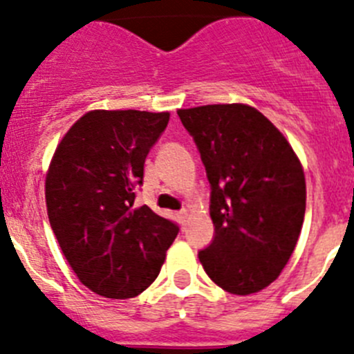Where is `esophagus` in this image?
<instances>
[{
    "label": "esophagus",
    "mask_w": 354,
    "mask_h": 354,
    "mask_svg": "<svg viewBox=\"0 0 354 354\" xmlns=\"http://www.w3.org/2000/svg\"><path fill=\"white\" fill-rule=\"evenodd\" d=\"M176 216H178V222L181 223V225H185V222H187V218H188V213L187 211H180V213H176Z\"/></svg>",
    "instance_id": "esophagus-1"
}]
</instances>
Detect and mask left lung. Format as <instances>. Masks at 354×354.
Returning a JSON list of instances; mask_svg holds the SVG:
<instances>
[{
    "mask_svg": "<svg viewBox=\"0 0 354 354\" xmlns=\"http://www.w3.org/2000/svg\"><path fill=\"white\" fill-rule=\"evenodd\" d=\"M211 183L214 239L199 252L234 295L267 288L292 257L306 214V176L283 132L243 102L178 110Z\"/></svg>",
    "mask_w": 354,
    "mask_h": 354,
    "instance_id": "1",
    "label": "left lung"
}]
</instances>
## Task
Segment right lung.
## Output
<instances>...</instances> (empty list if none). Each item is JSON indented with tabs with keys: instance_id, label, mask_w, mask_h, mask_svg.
<instances>
[{
	"instance_id": "add662e5",
	"label": "right lung",
	"mask_w": 354,
	"mask_h": 354,
	"mask_svg": "<svg viewBox=\"0 0 354 354\" xmlns=\"http://www.w3.org/2000/svg\"><path fill=\"white\" fill-rule=\"evenodd\" d=\"M167 122L169 111H87L52 155L48 222L73 272L106 299L145 292L178 236L173 222L134 206L145 158Z\"/></svg>"
}]
</instances>
